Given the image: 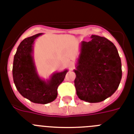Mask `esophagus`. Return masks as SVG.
<instances>
[{"label": "esophagus", "instance_id": "34e87169", "mask_svg": "<svg viewBox=\"0 0 134 134\" xmlns=\"http://www.w3.org/2000/svg\"><path fill=\"white\" fill-rule=\"evenodd\" d=\"M73 66H74V64H73V63L72 62L70 63V64H69V67H70V68H71V69H72Z\"/></svg>", "mask_w": 134, "mask_h": 134}]
</instances>
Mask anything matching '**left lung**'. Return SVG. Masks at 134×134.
Listing matches in <instances>:
<instances>
[{"mask_svg":"<svg viewBox=\"0 0 134 134\" xmlns=\"http://www.w3.org/2000/svg\"><path fill=\"white\" fill-rule=\"evenodd\" d=\"M82 41L75 85L81 100L100 102L117 90L122 77L121 61L115 44L107 38L91 35Z\"/></svg>","mask_w":134,"mask_h":134,"instance_id":"8db88e82","label":"left lung"}]
</instances>
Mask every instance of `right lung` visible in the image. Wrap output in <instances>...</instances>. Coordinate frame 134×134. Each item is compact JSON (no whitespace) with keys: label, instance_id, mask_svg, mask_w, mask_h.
Listing matches in <instances>:
<instances>
[{"label":"right lung","instance_id":"obj_1","mask_svg":"<svg viewBox=\"0 0 134 134\" xmlns=\"http://www.w3.org/2000/svg\"><path fill=\"white\" fill-rule=\"evenodd\" d=\"M41 34L26 38L19 44L13 59V77L23 97L34 103L45 104L55 100L58 86L64 79L68 70L54 73L47 81L40 78L34 63L32 47L34 40Z\"/></svg>","mask_w":134,"mask_h":134}]
</instances>
